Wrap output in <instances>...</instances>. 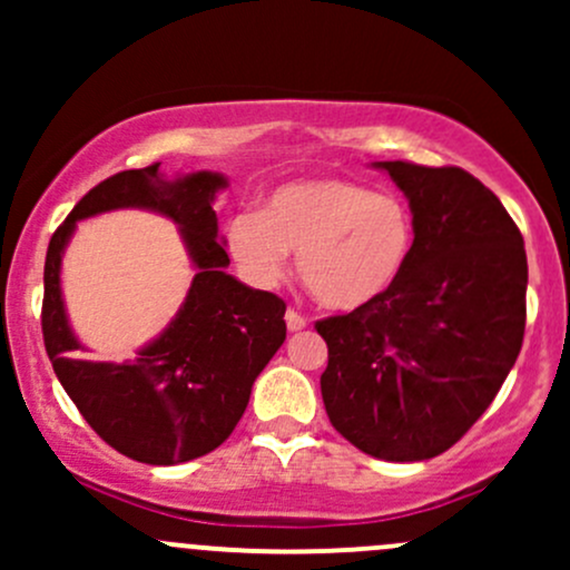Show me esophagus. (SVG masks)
Wrapping results in <instances>:
<instances>
[{
    "instance_id": "obj_1",
    "label": "esophagus",
    "mask_w": 570,
    "mask_h": 570,
    "mask_svg": "<svg viewBox=\"0 0 570 570\" xmlns=\"http://www.w3.org/2000/svg\"><path fill=\"white\" fill-rule=\"evenodd\" d=\"M284 318H286V330H289V332H299V330H305V326H307L305 318L299 316L297 311H292V307H289V311H286Z\"/></svg>"
}]
</instances>
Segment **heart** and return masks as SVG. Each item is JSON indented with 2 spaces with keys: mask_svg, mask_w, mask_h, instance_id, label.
I'll use <instances>...</instances> for the list:
<instances>
[{
  "mask_svg": "<svg viewBox=\"0 0 570 570\" xmlns=\"http://www.w3.org/2000/svg\"><path fill=\"white\" fill-rule=\"evenodd\" d=\"M415 246V222L394 193L345 179H305L273 189L259 214L227 222V248L259 289H276L297 254V273L332 311L381 299L402 278Z\"/></svg>",
  "mask_w": 570,
  "mask_h": 570,
  "instance_id": "obj_1",
  "label": "heart"
}]
</instances>
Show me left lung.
<instances>
[{
	"label": "left lung",
	"instance_id": "left-lung-1",
	"mask_svg": "<svg viewBox=\"0 0 570 570\" xmlns=\"http://www.w3.org/2000/svg\"><path fill=\"white\" fill-rule=\"evenodd\" d=\"M410 203L415 246L375 303L316 324L322 396L353 448L410 463L444 453L490 407L525 335L528 259L501 200L463 168L372 163Z\"/></svg>",
	"mask_w": 570,
	"mask_h": 570
}]
</instances>
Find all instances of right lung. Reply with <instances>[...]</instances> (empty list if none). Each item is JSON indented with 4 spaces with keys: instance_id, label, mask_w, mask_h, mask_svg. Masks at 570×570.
I'll use <instances>...</instances> for the list:
<instances>
[{
    "instance_id": "add662e5",
    "label": "right lung",
    "mask_w": 570,
    "mask_h": 570,
    "mask_svg": "<svg viewBox=\"0 0 570 570\" xmlns=\"http://www.w3.org/2000/svg\"><path fill=\"white\" fill-rule=\"evenodd\" d=\"M227 176L217 171L166 179L160 163L104 179L71 208L45 257L42 335L71 402L117 453L149 466H174L219 448L244 415L252 385L286 340L284 299L252 289L227 273L217 200ZM144 207L180 227L196 276L173 324L126 363H90L70 330L60 292V263L76 222Z\"/></svg>"
}]
</instances>
